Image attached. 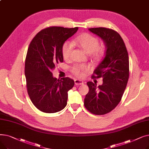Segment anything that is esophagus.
Here are the masks:
<instances>
[{
  "label": "esophagus",
  "mask_w": 149,
  "mask_h": 149,
  "mask_svg": "<svg viewBox=\"0 0 149 149\" xmlns=\"http://www.w3.org/2000/svg\"><path fill=\"white\" fill-rule=\"evenodd\" d=\"M74 83H75V85H80V84H83L84 83L83 81L80 80H75Z\"/></svg>",
  "instance_id": "obj_1"
}]
</instances>
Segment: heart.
<instances>
[{
	"instance_id": "obj_1",
	"label": "heart",
	"mask_w": 149,
	"mask_h": 149,
	"mask_svg": "<svg viewBox=\"0 0 149 149\" xmlns=\"http://www.w3.org/2000/svg\"><path fill=\"white\" fill-rule=\"evenodd\" d=\"M99 39L89 33H83L78 36L74 40V45L79 46L89 54L90 57L98 60L103 58L106 54V46L104 43H99ZM73 46L69 42H65L61 47L62 56L65 60H69L70 57ZM89 69L88 67L84 65H74L70 68L71 72L77 77H81L84 72Z\"/></svg>"
}]
</instances>
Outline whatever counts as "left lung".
I'll return each mask as SVG.
<instances>
[{"label":"left lung","instance_id":"left-lung-1","mask_svg":"<svg viewBox=\"0 0 149 149\" xmlns=\"http://www.w3.org/2000/svg\"><path fill=\"white\" fill-rule=\"evenodd\" d=\"M105 42L106 56L94 70L92 78H103V84L97 87L87 83L89 92L86 95V109L94 115L111 112L119 104L129 77V60L127 48L121 36L116 31L103 27L89 29Z\"/></svg>","mask_w":149,"mask_h":149}]
</instances>
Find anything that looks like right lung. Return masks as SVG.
<instances>
[{
  "label": "right lung",
  "mask_w": 149,
  "mask_h": 149,
  "mask_svg": "<svg viewBox=\"0 0 149 149\" xmlns=\"http://www.w3.org/2000/svg\"><path fill=\"white\" fill-rule=\"evenodd\" d=\"M79 29L50 26L38 32L26 54L25 74L28 95L33 104L45 113H55L67 104L68 92L74 81L69 77L54 78L52 70L63 62L61 47Z\"/></svg>",
  "instance_id": "right-lung-1"
}]
</instances>
